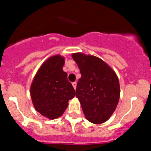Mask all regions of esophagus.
I'll list each match as a JSON object with an SVG mask.
<instances>
[{"label": "esophagus", "instance_id": "obj_1", "mask_svg": "<svg viewBox=\"0 0 151 151\" xmlns=\"http://www.w3.org/2000/svg\"><path fill=\"white\" fill-rule=\"evenodd\" d=\"M72 85H73V88H74V89H75V90H76V85H77L76 82H73V83H72Z\"/></svg>", "mask_w": 151, "mask_h": 151}]
</instances>
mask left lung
<instances>
[{
    "instance_id": "8db88e82",
    "label": "left lung",
    "mask_w": 151,
    "mask_h": 151,
    "mask_svg": "<svg viewBox=\"0 0 151 151\" xmlns=\"http://www.w3.org/2000/svg\"><path fill=\"white\" fill-rule=\"evenodd\" d=\"M82 75L77 83L76 96L79 100L85 118L101 124L115 111L120 96L116 74L99 57L75 53L72 55Z\"/></svg>"
}]
</instances>
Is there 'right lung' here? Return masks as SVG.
I'll list each match as a JSON object with an SVG mask.
<instances>
[{
  "mask_svg": "<svg viewBox=\"0 0 151 151\" xmlns=\"http://www.w3.org/2000/svg\"><path fill=\"white\" fill-rule=\"evenodd\" d=\"M65 58L60 55L49 57L40 66L30 87V94L36 111L49 119L63 114L75 90L63 70Z\"/></svg>",
  "mask_w": 151,
  "mask_h": 151,
  "instance_id": "1",
  "label": "right lung"
}]
</instances>
